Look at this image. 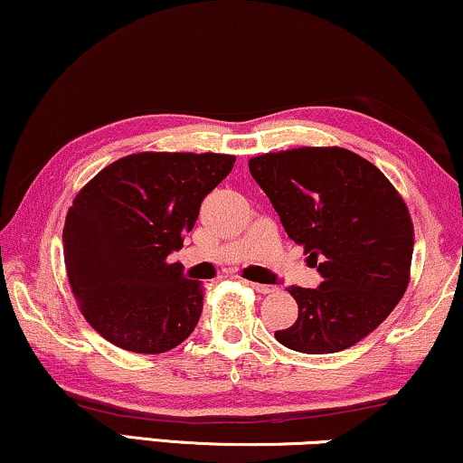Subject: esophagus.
<instances>
[{
  "mask_svg": "<svg viewBox=\"0 0 463 463\" xmlns=\"http://www.w3.org/2000/svg\"><path fill=\"white\" fill-rule=\"evenodd\" d=\"M244 284H248L252 288V290H257V292H260V294H271V292H276L278 288L276 286H269V284H259V281H244Z\"/></svg>",
  "mask_w": 463,
  "mask_h": 463,
  "instance_id": "obj_1",
  "label": "esophagus"
}]
</instances>
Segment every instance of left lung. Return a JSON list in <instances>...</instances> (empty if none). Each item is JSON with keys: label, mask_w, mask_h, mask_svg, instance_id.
Returning a JSON list of instances; mask_svg holds the SVG:
<instances>
[{"label": "left lung", "mask_w": 463, "mask_h": 463, "mask_svg": "<svg viewBox=\"0 0 463 463\" xmlns=\"http://www.w3.org/2000/svg\"><path fill=\"white\" fill-rule=\"evenodd\" d=\"M248 169L324 278L319 288H288L298 317L276 332L278 343L307 354L357 345L410 284L413 223L403 196L376 165L338 146L260 154Z\"/></svg>", "instance_id": "1"}]
</instances>
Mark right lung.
Instances as JSON below:
<instances>
[{
  "label": "right lung",
  "mask_w": 463,
  "mask_h": 463,
  "mask_svg": "<svg viewBox=\"0 0 463 463\" xmlns=\"http://www.w3.org/2000/svg\"><path fill=\"white\" fill-rule=\"evenodd\" d=\"M236 156L137 152L115 160L72 200L64 223L66 276L93 330L142 354L171 351L203 313V286L166 257L184 246L206 194Z\"/></svg>",
  "instance_id": "obj_1"
}]
</instances>
